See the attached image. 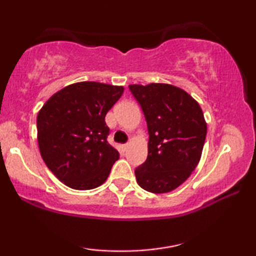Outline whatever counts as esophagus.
<instances>
[{
  "label": "esophagus",
  "instance_id": "34e87169",
  "mask_svg": "<svg viewBox=\"0 0 256 256\" xmlns=\"http://www.w3.org/2000/svg\"><path fill=\"white\" fill-rule=\"evenodd\" d=\"M121 149H122V152H127V149H128L127 143H126V144H122L121 146Z\"/></svg>",
  "mask_w": 256,
  "mask_h": 256
}]
</instances>
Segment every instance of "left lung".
Here are the masks:
<instances>
[{"mask_svg": "<svg viewBox=\"0 0 256 256\" xmlns=\"http://www.w3.org/2000/svg\"><path fill=\"white\" fill-rule=\"evenodd\" d=\"M144 114L148 157L135 169L140 186L166 194L183 184L198 166L208 132L199 104L169 84L129 85Z\"/></svg>", "mask_w": 256, "mask_h": 256, "instance_id": "1", "label": "left lung"}]
</instances>
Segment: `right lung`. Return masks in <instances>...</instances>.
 <instances>
[{
  "mask_svg": "<svg viewBox=\"0 0 256 256\" xmlns=\"http://www.w3.org/2000/svg\"><path fill=\"white\" fill-rule=\"evenodd\" d=\"M124 88L96 82L72 84L54 94L37 116L42 158L68 188L90 190L107 180L118 152L107 142V112Z\"/></svg>",
  "mask_w": 256,
  "mask_h": 256,
  "instance_id": "right-lung-1",
  "label": "right lung"
}]
</instances>
